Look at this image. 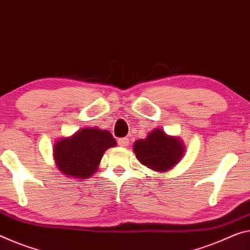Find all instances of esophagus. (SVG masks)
<instances>
[{
  "mask_svg": "<svg viewBox=\"0 0 250 250\" xmlns=\"http://www.w3.org/2000/svg\"><path fill=\"white\" fill-rule=\"evenodd\" d=\"M128 144H129V140L127 137H123L118 140V145L122 147H127Z\"/></svg>",
  "mask_w": 250,
  "mask_h": 250,
  "instance_id": "obj_1",
  "label": "esophagus"
}]
</instances>
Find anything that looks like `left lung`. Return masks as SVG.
I'll return each instance as SVG.
<instances>
[{
  "mask_svg": "<svg viewBox=\"0 0 250 250\" xmlns=\"http://www.w3.org/2000/svg\"><path fill=\"white\" fill-rule=\"evenodd\" d=\"M133 151L140 162L156 172H167L179 163L184 154L183 142L168 136L161 128L153 129L144 140H137Z\"/></svg>",
  "mask_w": 250,
  "mask_h": 250,
  "instance_id": "obj_1",
  "label": "left lung"
}]
</instances>
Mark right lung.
Here are the masks:
<instances>
[{
	"label": "right lung",
	"instance_id": "1",
	"mask_svg": "<svg viewBox=\"0 0 250 250\" xmlns=\"http://www.w3.org/2000/svg\"><path fill=\"white\" fill-rule=\"evenodd\" d=\"M116 144L108 130L83 127L72 136L56 142L53 159L62 174L85 180L97 171L106 149Z\"/></svg>",
	"mask_w": 250,
	"mask_h": 250
}]
</instances>
